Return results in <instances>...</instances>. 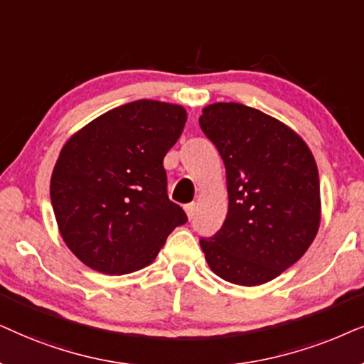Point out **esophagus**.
I'll return each mask as SVG.
<instances>
[{"instance_id":"34e87169","label":"esophagus","mask_w":364,"mask_h":364,"mask_svg":"<svg viewBox=\"0 0 364 364\" xmlns=\"http://www.w3.org/2000/svg\"><path fill=\"white\" fill-rule=\"evenodd\" d=\"M185 211H186V216L190 218V220H191V218L195 216V211H196V203H190V205H186V206H185Z\"/></svg>"}]
</instances>
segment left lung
Instances as JSON below:
<instances>
[{
    "instance_id": "left-lung-1",
    "label": "left lung",
    "mask_w": 364,
    "mask_h": 364,
    "mask_svg": "<svg viewBox=\"0 0 364 364\" xmlns=\"http://www.w3.org/2000/svg\"><path fill=\"white\" fill-rule=\"evenodd\" d=\"M200 126L221 154L228 186L226 220L200 241L201 250L220 278L259 287L296 263L316 238V161L294 129L250 106L208 105Z\"/></svg>"
}]
</instances>
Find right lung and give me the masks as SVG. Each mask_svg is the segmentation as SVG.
Listing matches in <instances>:
<instances>
[{
    "label": "right lung",
    "instance_id": "add662e5",
    "mask_svg": "<svg viewBox=\"0 0 364 364\" xmlns=\"http://www.w3.org/2000/svg\"><path fill=\"white\" fill-rule=\"evenodd\" d=\"M181 105L138 100L98 116L63 144L50 195L58 230L91 269L146 268L185 211L166 191L163 159L185 129Z\"/></svg>",
    "mask_w": 364,
    "mask_h": 364
}]
</instances>
